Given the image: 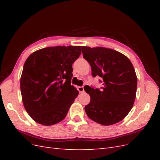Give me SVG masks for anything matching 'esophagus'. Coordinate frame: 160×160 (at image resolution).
<instances>
[{"label": "esophagus", "mask_w": 160, "mask_h": 160, "mask_svg": "<svg viewBox=\"0 0 160 160\" xmlns=\"http://www.w3.org/2000/svg\"><path fill=\"white\" fill-rule=\"evenodd\" d=\"M78 91H79V93H83L84 92V88L83 86H81V87H78Z\"/></svg>", "instance_id": "obj_1"}]
</instances>
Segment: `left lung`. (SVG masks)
Listing matches in <instances>:
<instances>
[{
    "mask_svg": "<svg viewBox=\"0 0 160 160\" xmlns=\"http://www.w3.org/2000/svg\"><path fill=\"white\" fill-rule=\"evenodd\" d=\"M81 48L84 59L91 67L92 75L103 79L101 89L84 88L91 97L90 103L85 107V112L101 125L117 123L129 113L136 96L138 79L132 62L111 49Z\"/></svg>",
    "mask_w": 160,
    "mask_h": 160,
    "instance_id": "8db88e82",
    "label": "left lung"
}]
</instances>
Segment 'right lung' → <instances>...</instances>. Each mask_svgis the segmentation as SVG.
I'll return each instance as SVG.
<instances>
[{
    "label": "right lung",
    "mask_w": 160,
    "mask_h": 160,
    "mask_svg": "<svg viewBox=\"0 0 160 160\" xmlns=\"http://www.w3.org/2000/svg\"><path fill=\"white\" fill-rule=\"evenodd\" d=\"M80 46L50 47L38 50L24 64L20 85L27 112L37 123L52 125L63 120L79 91L71 85L72 65Z\"/></svg>",
    "instance_id": "add662e5"
}]
</instances>
